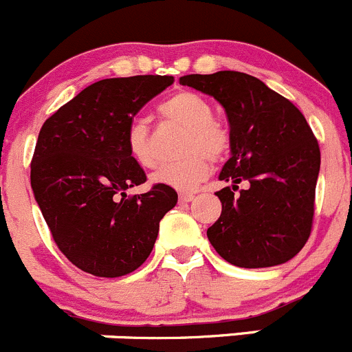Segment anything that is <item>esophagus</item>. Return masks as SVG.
I'll use <instances>...</instances> for the list:
<instances>
[{
    "label": "esophagus",
    "instance_id": "esophagus-1",
    "mask_svg": "<svg viewBox=\"0 0 352 352\" xmlns=\"http://www.w3.org/2000/svg\"><path fill=\"white\" fill-rule=\"evenodd\" d=\"M195 198L193 193H179V201L181 204H188V201H191Z\"/></svg>",
    "mask_w": 352,
    "mask_h": 352
}]
</instances>
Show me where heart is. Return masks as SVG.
<instances>
[{
    "label": "heart",
    "instance_id": "b5f03b06",
    "mask_svg": "<svg viewBox=\"0 0 352 352\" xmlns=\"http://www.w3.org/2000/svg\"><path fill=\"white\" fill-rule=\"evenodd\" d=\"M166 123L183 128L181 152L186 157L177 162L162 164L152 175L154 183L175 190H191L212 171V161L217 162L231 148V131L228 124L212 118V106L195 92L179 90L164 100L157 109ZM128 152L144 168L155 164L151 128L144 120H131L126 126Z\"/></svg>",
    "mask_w": 352,
    "mask_h": 352
}]
</instances>
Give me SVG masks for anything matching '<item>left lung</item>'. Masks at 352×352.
Segmentation results:
<instances>
[{"instance_id": "8db88e82", "label": "left lung", "mask_w": 352, "mask_h": 352, "mask_svg": "<svg viewBox=\"0 0 352 352\" xmlns=\"http://www.w3.org/2000/svg\"><path fill=\"white\" fill-rule=\"evenodd\" d=\"M179 83L221 102L231 128V159L219 177L232 186L215 193L222 212L207 229L208 241L226 262L245 269L291 260L311 232L320 171L318 142L302 113L241 72L184 75ZM243 180L249 186L239 190Z\"/></svg>"}]
</instances>
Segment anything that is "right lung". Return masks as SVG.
Instances as JSON below:
<instances>
[{
    "mask_svg": "<svg viewBox=\"0 0 352 352\" xmlns=\"http://www.w3.org/2000/svg\"><path fill=\"white\" fill-rule=\"evenodd\" d=\"M175 82L137 75L92 83L44 121L30 162V184L59 252L97 277H121L151 255L159 222L177 201L175 188L145 183L126 147L135 114Z\"/></svg>",
    "mask_w": 352,
    "mask_h": 352,
    "instance_id": "add662e5",
    "label": "right lung"
}]
</instances>
